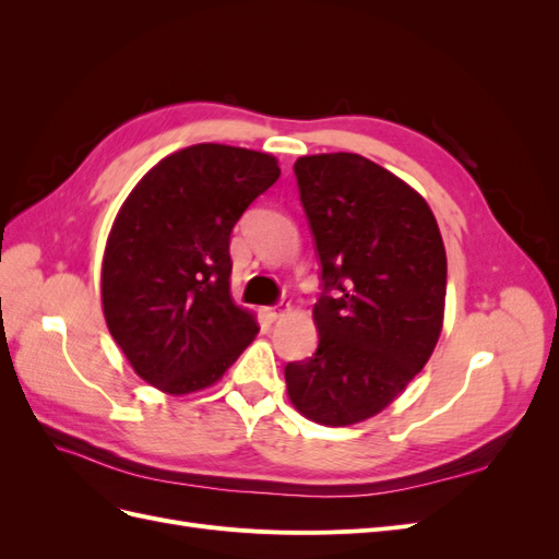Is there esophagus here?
<instances>
[{
	"instance_id": "obj_1",
	"label": "esophagus",
	"mask_w": 559,
	"mask_h": 559,
	"mask_svg": "<svg viewBox=\"0 0 559 559\" xmlns=\"http://www.w3.org/2000/svg\"><path fill=\"white\" fill-rule=\"evenodd\" d=\"M286 310H289V306H286V302H275V306H267V308L263 310V314H265L270 321H277Z\"/></svg>"
}]
</instances>
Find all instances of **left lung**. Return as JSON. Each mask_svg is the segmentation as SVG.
Segmentation results:
<instances>
[{
    "mask_svg": "<svg viewBox=\"0 0 559 559\" xmlns=\"http://www.w3.org/2000/svg\"><path fill=\"white\" fill-rule=\"evenodd\" d=\"M321 265L317 352L284 368L306 417L345 427L378 415L429 361L443 329L448 261L417 191L357 154L294 165Z\"/></svg>",
    "mask_w": 559,
    "mask_h": 559,
    "instance_id": "left-lung-1",
    "label": "left lung"
}]
</instances>
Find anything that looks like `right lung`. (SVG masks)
<instances>
[{"instance_id": "obj_1", "label": "right lung", "mask_w": 559, "mask_h": 559, "mask_svg": "<svg viewBox=\"0 0 559 559\" xmlns=\"http://www.w3.org/2000/svg\"><path fill=\"white\" fill-rule=\"evenodd\" d=\"M280 179L259 151L195 144L134 186L103 261L109 333L142 380L167 394L214 384L259 326L230 298V233Z\"/></svg>"}]
</instances>
